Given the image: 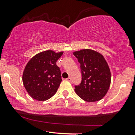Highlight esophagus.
<instances>
[{
	"instance_id": "esophagus-1",
	"label": "esophagus",
	"mask_w": 135,
	"mask_h": 135,
	"mask_svg": "<svg viewBox=\"0 0 135 135\" xmlns=\"http://www.w3.org/2000/svg\"><path fill=\"white\" fill-rule=\"evenodd\" d=\"M66 80H67V81H71V78L69 77L67 79H66Z\"/></svg>"
}]
</instances>
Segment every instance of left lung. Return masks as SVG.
Listing matches in <instances>:
<instances>
[{"instance_id":"8db88e82","label":"left lung","mask_w":135,"mask_h":135,"mask_svg":"<svg viewBox=\"0 0 135 135\" xmlns=\"http://www.w3.org/2000/svg\"><path fill=\"white\" fill-rule=\"evenodd\" d=\"M80 63L81 82L75 86L76 93L86 102L101 100L109 89L111 73L102 54L90 49L73 52Z\"/></svg>"}]
</instances>
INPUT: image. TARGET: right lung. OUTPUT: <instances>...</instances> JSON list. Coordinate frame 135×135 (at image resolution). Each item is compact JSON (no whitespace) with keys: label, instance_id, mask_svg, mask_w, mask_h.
<instances>
[{"label":"right lung","instance_id":"1","mask_svg":"<svg viewBox=\"0 0 135 135\" xmlns=\"http://www.w3.org/2000/svg\"><path fill=\"white\" fill-rule=\"evenodd\" d=\"M62 54L47 50L35 55L27 62L22 80L27 93L34 99L44 101L56 93L62 81L56 62Z\"/></svg>","mask_w":135,"mask_h":135}]
</instances>
